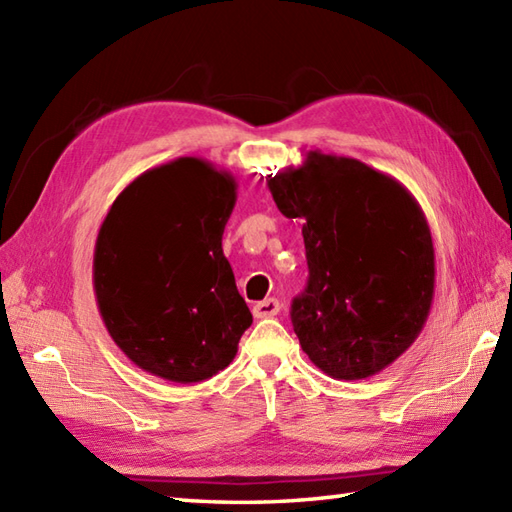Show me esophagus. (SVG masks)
<instances>
[{
	"label": "esophagus",
	"mask_w": 512,
	"mask_h": 512,
	"mask_svg": "<svg viewBox=\"0 0 512 512\" xmlns=\"http://www.w3.org/2000/svg\"><path fill=\"white\" fill-rule=\"evenodd\" d=\"M279 312V301L277 299H264L257 301L253 306V314L257 319H266V317H275Z\"/></svg>",
	"instance_id": "esophagus-1"
}]
</instances>
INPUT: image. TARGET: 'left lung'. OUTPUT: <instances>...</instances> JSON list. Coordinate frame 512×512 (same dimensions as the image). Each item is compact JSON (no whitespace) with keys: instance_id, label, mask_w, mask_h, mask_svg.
Instances as JSON below:
<instances>
[{"instance_id":"1","label":"left lung","mask_w":512,"mask_h":512,"mask_svg":"<svg viewBox=\"0 0 512 512\" xmlns=\"http://www.w3.org/2000/svg\"><path fill=\"white\" fill-rule=\"evenodd\" d=\"M277 209L303 222L308 286L290 319L323 374L361 380L407 352L427 323L436 253L416 198L365 162L308 151L268 176Z\"/></svg>"}]
</instances>
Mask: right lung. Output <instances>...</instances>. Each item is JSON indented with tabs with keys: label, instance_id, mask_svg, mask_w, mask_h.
<instances>
[{
	"label": "right lung",
	"instance_id": "obj_1",
	"mask_svg": "<svg viewBox=\"0 0 512 512\" xmlns=\"http://www.w3.org/2000/svg\"><path fill=\"white\" fill-rule=\"evenodd\" d=\"M237 200L228 171L178 158L129 182L94 246L107 332L147 374L191 385L222 372L253 323L222 235Z\"/></svg>",
	"mask_w": 512,
	"mask_h": 512
}]
</instances>
